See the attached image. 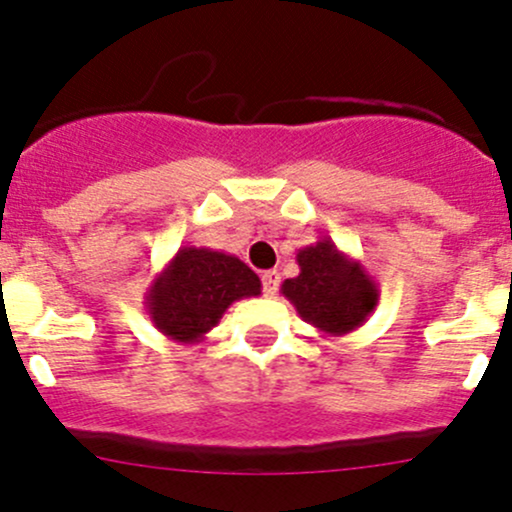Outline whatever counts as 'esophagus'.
Instances as JSON below:
<instances>
[{
    "instance_id": "obj_1",
    "label": "esophagus",
    "mask_w": 512,
    "mask_h": 512,
    "mask_svg": "<svg viewBox=\"0 0 512 512\" xmlns=\"http://www.w3.org/2000/svg\"><path fill=\"white\" fill-rule=\"evenodd\" d=\"M262 289L264 296H276V289H279V272L276 269H269V272L262 274Z\"/></svg>"
}]
</instances>
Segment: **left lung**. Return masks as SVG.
I'll list each match as a JSON object with an SVG mask.
<instances>
[{
  "instance_id": "obj_1",
  "label": "left lung",
  "mask_w": 512,
  "mask_h": 512,
  "mask_svg": "<svg viewBox=\"0 0 512 512\" xmlns=\"http://www.w3.org/2000/svg\"><path fill=\"white\" fill-rule=\"evenodd\" d=\"M301 272L281 284L296 313L325 337H344L368 320L380 289L361 262L330 238L305 245L296 255Z\"/></svg>"
}]
</instances>
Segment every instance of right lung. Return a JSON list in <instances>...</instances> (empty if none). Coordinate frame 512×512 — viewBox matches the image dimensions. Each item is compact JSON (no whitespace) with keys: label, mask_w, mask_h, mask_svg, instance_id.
Returning a JSON list of instances; mask_svg holds the SVG:
<instances>
[{"label":"right lung","mask_w":512,"mask_h":512,"mask_svg":"<svg viewBox=\"0 0 512 512\" xmlns=\"http://www.w3.org/2000/svg\"><path fill=\"white\" fill-rule=\"evenodd\" d=\"M262 293V281L236 255L211 248H180L146 289L151 325L170 342L199 344L240 298Z\"/></svg>","instance_id":"obj_1"}]
</instances>
